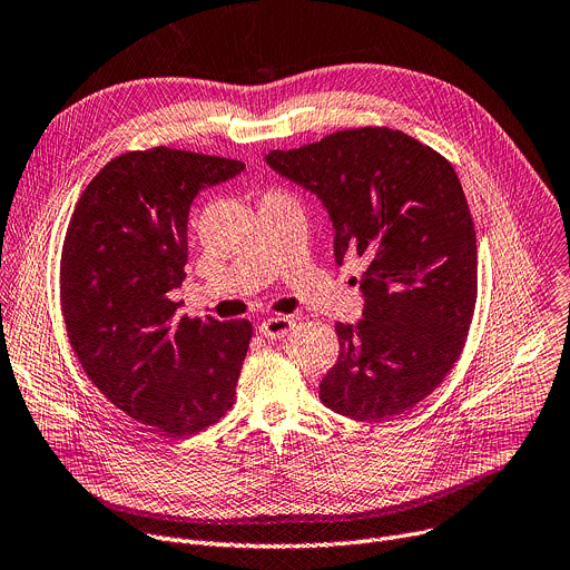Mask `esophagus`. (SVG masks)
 <instances>
[{
  "instance_id": "obj_1",
  "label": "esophagus",
  "mask_w": 570,
  "mask_h": 570,
  "mask_svg": "<svg viewBox=\"0 0 570 570\" xmlns=\"http://www.w3.org/2000/svg\"><path fill=\"white\" fill-rule=\"evenodd\" d=\"M293 327H295V321H293V318L273 316V318H265V321L258 325V332H261L265 338H282V336H286Z\"/></svg>"
}]
</instances>
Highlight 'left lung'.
Here are the masks:
<instances>
[{
  "instance_id": "obj_1",
  "label": "left lung",
  "mask_w": 570,
  "mask_h": 570,
  "mask_svg": "<svg viewBox=\"0 0 570 570\" xmlns=\"http://www.w3.org/2000/svg\"><path fill=\"white\" fill-rule=\"evenodd\" d=\"M334 226V258L366 261L364 318L336 323L338 360L321 401L385 422L426 399L459 362L476 305V234L451 163L401 130L353 128L271 150Z\"/></svg>"
}]
</instances>
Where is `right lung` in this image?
Returning a JSON list of instances; mask_svg holds the SVG:
<instances>
[{"instance_id":"add662e5","label":"right lung","mask_w":570,"mask_h":570,"mask_svg":"<svg viewBox=\"0 0 570 570\" xmlns=\"http://www.w3.org/2000/svg\"><path fill=\"white\" fill-rule=\"evenodd\" d=\"M243 169L169 146L128 150L68 222L59 297L70 346L109 403L169 438L213 426L236 399L252 323L178 316L169 293L185 279L189 204Z\"/></svg>"}]
</instances>
